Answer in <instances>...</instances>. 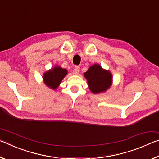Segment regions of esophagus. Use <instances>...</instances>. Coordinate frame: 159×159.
I'll return each instance as SVG.
<instances>
[{"mask_svg":"<svg viewBox=\"0 0 159 159\" xmlns=\"http://www.w3.org/2000/svg\"><path fill=\"white\" fill-rule=\"evenodd\" d=\"M79 72H80V68L79 66H75L74 69L73 70V74L75 75H78L79 74Z\"/></svg>","mask_w":159,"mask_h":159,"instance_id":"1","label":"esophagus"}]
</instances>
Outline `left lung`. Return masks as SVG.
Returning a JSON list of instances; mask_svg holds the SVG:
<instances>
[{"label":"left lung","instance_id":"8db88e82","mask_svg":"<svg viewBox=\"0 0 159 159\" xmlns=\"http://www.w3.org/2000/svg\"><path fill=\"white\" fill-rule=\"evenodd\" d=\"M88 88L94 94L105 92L112 84V75L107 70L103 69L99 64H93L84 73Z\"/></svg>","mask_w":159,"mask_h":159}]
</instances>
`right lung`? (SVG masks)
<instances>
[{"instance_id": "right-lung-1", "label": "right lung", "mask_w": 159, "mask_h": 159, "mask_svg": "<svg viewBox=\"0 0 159 159\" xmlns=\"http://www.w3.org/2000/svg\"><path fill=\"white\" fill-rule=\"evenodd\" d=\"M66 74L67 71L66 69H62L60 66H55L54 68L44 73L43 79L45 85L51 89L55 90L58 88Z\"/></svg>"}]
</instances>
